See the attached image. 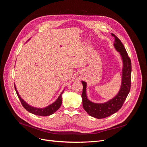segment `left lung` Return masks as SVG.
I'll return each instance as SVG.
<instances>
[{
  "mask_svg": "<svg viewBox=\"0 0 147 147\" xmlns=\"http://www.w3.org/2000/svg\"><path fill=\"white\" fill-rule=\"evenodd\" d=\"M112 35L115 38L113 46L115 50L119 53L123 61L121 83L118 94L113 98L104 103H94L88 98L86 82L82 81L83 84L82 97L83 109L90 116L97 119L105 118L118 112L121 108L131 89V59L121 40L113 34H112Z\"/></svg>",
  "mask_w": 147,
  "mask_h": 147,
  "instance_id": "obj_1",
  "label": "left lung"
}]
</instances>
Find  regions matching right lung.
Listing matches in <instances>:
<instances>
[{"label": "right lung", "instance_id": "add662e5", "mask_svg": "<svg viewBox=\"0 0 147 147\" xmlns=\"http://www.w3.org/2000/svg\"><path fill=\"white\" fill-rule=\"evenodd\" d=\"M15 88L18 97V98L20 99L21 102V104L23 105L24 108L26 110L28 111L29 112L34 114L35 115H38V116H43V117L49 116V115H51L54 113L55 112H56V111L59 109V107L62 104V94H63L64 90L61 93L59 97H57V99L53 102V103L48 105L47 107H46L37 108V107H35L30 105L27 103V102L24 101L23 99L21 98V97L20 96L18 92L16 90L15 84Z\"/></svg>", "mask_w": 147, "mask_h": 147}]
</instances>
